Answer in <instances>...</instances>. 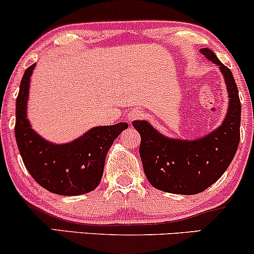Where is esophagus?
I'll return each mask as SVG.
<instances>
[{"instance_id":"esophagus-1","label":"esophagus","mask_w":254,"mask_h":254,"mask_svg":"<svg viewBox=\"0 0 254 254\" xmlns=\"http://www.w3.org/2000/svg\"><path fill=\"white\" fill-rule=\"evenodd\" d=\"M142 117H143V111L135 109V110L129 111V113H127V119L131 123V122L135 121V119H138V118H142Z\"/></svg>"}]
</instances>
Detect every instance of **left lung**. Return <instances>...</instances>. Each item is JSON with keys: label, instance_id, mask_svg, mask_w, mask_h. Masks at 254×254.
<instances>
[{"label": "left lung", "instance_id": "8db88e82", "mask_svg": "<svg viewBox=\"0 0 254 254\" xmlns=\"http://www.w3.org/2000/svg\"><path fill=\"white\" fill-rule=\"evenodd\" d=\"M200 52L222 72L228 92V110L220 127L196 139L172 138L147 121H133L141 135L139 155L148 182L165 192L196 194L217 182L234 159L240 142L241 104L232 71L210 49Z\"/></svg>", "mask_w": 254, "mask_h": 254}]
</instances>
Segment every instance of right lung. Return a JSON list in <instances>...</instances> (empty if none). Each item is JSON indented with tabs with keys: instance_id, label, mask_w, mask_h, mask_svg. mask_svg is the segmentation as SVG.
<instances>
[{
	"instance_id": "right-lung-1",
	"label": "right lung",
	"mask_w": 254,
	"mask_h": 254,
	"mask_svg": "<svg viewBox=\"0 0 254 254\" xmlns=\"http://www.w3.org/2000/svg\"><path fill=\"white\" fill-rule=\"evenodd\" d=\"M26 69L15 110V138L22 161L44 189L61 196H78L93 191L104 173L106 154L127 123L94 127L68 143H52L32 129L27 118V101L32 72Z\"/></svg>"
}]
</instances>
